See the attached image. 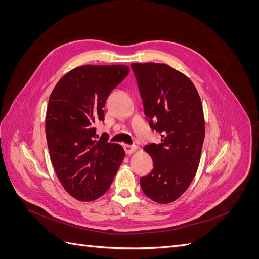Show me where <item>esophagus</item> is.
I'll use <instances>...</instances> for the list:
<instances>
[{"mask_svg":"<svg viewBox=\"0 0 259 259\" xmlns=\"http://www.w3.org/2000/svg\"><path fill=\"white\" fill-rule=\"evenodd\" d=\"M124 150L126 154H132L134 151H136V146H131V145H124Z\"/></svg>","mask_w":259,"mask_h":259,"instance_id":"obj_1","label":"esophagus"}]
</instances>
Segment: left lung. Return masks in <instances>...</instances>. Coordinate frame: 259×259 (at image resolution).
I'll list each match as a JSON object with an SVG mask.
<instances>
[{
    "instance_id": "1",
    "label": "left lung",
    "mask_w": 259,
    "mask_h": 259,
    "mask_svg": "<svg viewBox=\"0 0 259 259\" xmlns=\"http://www.w3.org/2000/svg\"><path fill=\"white\" fill-rule=\"evenodd\" d=\"M145 114L161 144L147 145L153 169L140 178L149 199L168 204L190 186L197 173L205 136L199 93L184 73L165 64H132Z\"/></svg>"
}]
</instances>
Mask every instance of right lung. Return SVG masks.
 <instances>
[{
  "instance_id": "1",
  "label": "right lung",
  "mask_w": 259,
  "mask_h": 259,
  "mask_svg": "<svg viewBox=\"0 0 259 259\" xmlns=\"http://www.w3.org/2000/svg\"><path fill=\"white\" fill-rule=\"evenodd\" d=\"M128 72L124 65L76 67L50 96L45 133L51 161L62 187L79 201L105 194L124 160L122 146L96 139L95 124L105 120L109 94Z\"/></svg>"
}]
</instances>
